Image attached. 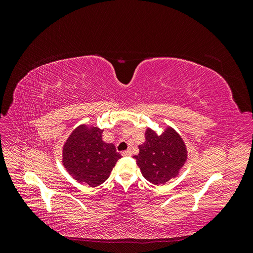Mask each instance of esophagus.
<instances>
[{
    "instance_id": "1",
    "label": "esophagus",
    "mask_w": 253,
    "mask_h": 253,
    "mask_svg": "<svg viewBox=\"0 0 253 253\" xmlns=\"http://www.w3.org/2000/svg\"><path fill=\"white\" fill-rule=\"evenodd\" d=\"M132 155V151L131 150H126L122 152V156H131Z\"/></svg>"
}]
</instances>
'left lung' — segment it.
Here are the masks:
<instances>
[{
  "label": "left lung",
  "mask_w": 253,
  "mask_h": 253,
  "mask_svg": "<svg viewBox=\"0 0 253 253\" xmlns=\"http://www.w3.org/2000/svg\"><path fill=\"white\" fill-rule=\"evenodd\" d=\"M144 136L139 154L134 156L143 177L154 185L175 178L188 157L186 144L179 134L170 126L162 135L148 127Z\"/></svg>",
  "instance_id": "8db88e82"
}]
</instances>
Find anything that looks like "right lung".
<instances>
[{"label":"right lung","mask_w":253,"mask_h":253,"mask_svg":"<svg viewBox=\"0 0 253 253\" xmlns=\"http://www.w3.org/2000/svg\"><path fill=\"white\" fill-rule=\"evenodd\" d=\"M103 129L81 125L63 145L62 163L73 178L97 187L106 179L121 155L113 143L102 140Z\"/></svg>","instance_id":"obj_1"}]
</instances>
